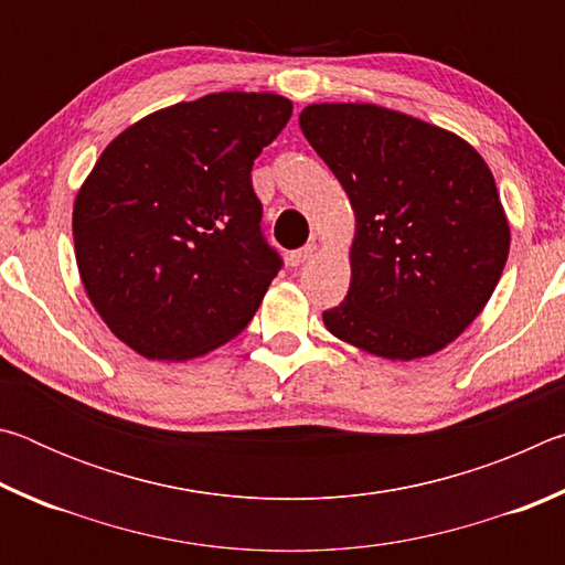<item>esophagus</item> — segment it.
<instances>
[{
  "mask_svg": "<svg viewBox=\"0 0 565 565\" xmlns=\"http://www.w3.org/2000/svg\"><path fill=\"white\" fill-rule=\"evenodd\" d=\"M313 254H317V244H306V246L296 248V252L289 254V264H291V266H301V264L309 262Z\"/></svg>",
  "mask_w": 565,
  "mask_h": 565,
  "instance_id": "1",
  "label": "esophagus"
}]
</instances>
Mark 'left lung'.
I'll use <instances>...</instances> for the list:
<instances>
[{
    "instance_id": "8db88e82",
    "label": "left lung",
    "mask_w": 565,
    "mask_h": 565,
    "mask_svg": "<svg viewBox=\"0 0 565 565\" xmlns=\"http://www.w3.org/2000/svg\"><path fill=\"white\" fill-rule=\"evenodd\" d=\"M303 137L356 214L333 337L388 361L441 351L471 327L509 259L511 228L483 157L436 124L376 104H309Z\"/></svg>"
}]
</instances>
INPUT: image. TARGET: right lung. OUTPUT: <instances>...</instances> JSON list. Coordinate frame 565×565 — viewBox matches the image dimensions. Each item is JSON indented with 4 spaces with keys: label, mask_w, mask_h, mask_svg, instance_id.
I'll list each match as a JSON object with an SVG mask.
<instances>
[{
    "label": "right lung",
    "mask_w": 565,
    "mask_h": 565,
    "mask_svg": "<svg viewBox=\"0 0 565 565\" xmlns=\"http://www.w3.org/2000/svg\"><path fill=\"white\" fill-rule=\"evenodd\" d=\"M291 102L218 92L124 129L74 199L79 276L109 331L151 361L238 337L281 269L262 234L254 159Z\"/></svg>",
    "instance_id": "obj_1"
}]
</instances>
